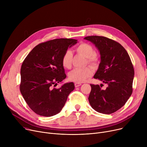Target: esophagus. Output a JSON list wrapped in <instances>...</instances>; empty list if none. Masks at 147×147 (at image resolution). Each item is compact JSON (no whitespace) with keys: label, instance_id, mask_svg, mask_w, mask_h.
I'll list each match as a JSON object with an SVG mask.
<instances>
[{"label":"esophagus","instance_id":"34e87169","mask_svg":"<svg viewBox=\"0 0 147 147\" xmlns=\"http://www.w3.org/2000/svg\"><path fill=\"white\" fill-rule=\"evenodd\" d=\"M81 85H82V84L79 83H74V86H75L76 88H78V87H79V86H80Z\"/></svg>","mask_w":147,"mask_h":147}]
</instances>
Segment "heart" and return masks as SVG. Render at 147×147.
Here are the masks:
<instances>
[{"label":"heart","mask_w":147,"mask_h":147,"mask_svg":"<svg viewBox=\"0 0 147 147\" xmlns=\"http://www.w3.org/2000/svg\"><path fill=\"white\" fill-rule=\"evenodd\" d=\"M76 51L88 58V62L92 64H96L98 61L95 55V51L92 46L87 43H81L76 47ZM73 53L71 51H67L62 58V64L65 68H69L71 66ZM92 74L90 67L84 68H74L69 73V79L76 83L85 82Z\"/></svg>","instance_id":"b5f03b06"}]
</instances>
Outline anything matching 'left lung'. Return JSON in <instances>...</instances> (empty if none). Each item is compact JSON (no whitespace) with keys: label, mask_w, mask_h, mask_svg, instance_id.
Instances as JSON below:
<instances>
[{"label":"left lung","mask_w":147,"mask_h":147,"mask_svg":"<svg viewBox=\"0 0 147 147\" xmlns=\"http://www.w3.org/2000/svg\"><path fill=\"white\" fill-rule=\"evenodd\" d=\"M94 43L101 55V63L94 78L108 86L103 90L98 84H90L88 98L95 111L105 114L117 111L132 94L134 68L126 49L118 42L103 36L84 38Z\"/></svg>","instance_id":"obj_1"}]
</instances>
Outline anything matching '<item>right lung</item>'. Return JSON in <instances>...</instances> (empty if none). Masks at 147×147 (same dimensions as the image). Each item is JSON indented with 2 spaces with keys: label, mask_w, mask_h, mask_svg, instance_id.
Masks as SVG:
<instances>
[{
  "label": "right lung",
  "mask_w": 147,
  "mask_h": 147,
  "mask_svg": "<svg viewBox=\"0 0 147 147\" xmlns=\"http://www.w3.org/2000/svg\"><path fill=\"white\" fill-rule=\"evenodd\" d=\"M77 43L73 38H56L41 43L23 61L20 92L35 113L45 117L59 113L74 89L73 82L65 83L59 89L53 86L66 78L62 58L68 48Z\"/></svg>",
  "instance_id": "right-lung-1"
}]
</instances>
